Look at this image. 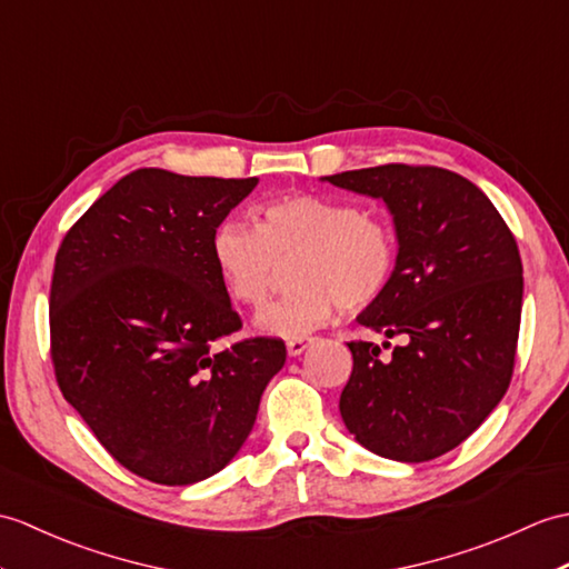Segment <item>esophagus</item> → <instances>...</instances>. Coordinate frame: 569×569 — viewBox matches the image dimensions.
I'll return each instance as SVG.
<instances>
[{
  "label": "esophagus",
  "mask_w": 569,
  "mask_h": 569,
  "mask_svg": "<svg viewBox=\"0 0 569 569\" xmlns=\"http://www.w3.org/2000/svg\"><path fill=\"white\" fill-rule=\"evenodd\" d=\"M310 341L312 339H306V337H298V339H288V353L290 356H300L302 351H306L308 349V345H310Z\"/></svg>",
  "instance_id": "esophagus-1"
}]
</instances>
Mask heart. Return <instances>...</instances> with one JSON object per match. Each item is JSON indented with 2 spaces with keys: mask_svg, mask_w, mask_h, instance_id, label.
<instances>
[{
  "mask_svg": "<svg viewBox=\"0 0 569 569\" xmlns=\"http://www.w3.org/2000/svg\"><path fill=\"white\" fill-rule=\"evenodd\" d=\"M257 224L224 220L213 234V259L230 296L261 308L286 267L296 288L261 312L271 335L298 339L335 317L371 308L398 269V234L376 210L337 196L296 193L261 203Z\"/></svg>",
  "mask_w": 569,
  "mask_h": 569,
  "instance_id": "b5f03b06",
  "label": "heart"
}]
</instances>
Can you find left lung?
Segmentation results:
<instances>
[{
	"mask_svg": "<svg viewBox=\"0 0 569 569\" xmlns=\"http://www.w3.org/2000/svg\"><path fill=\"white\" fill-rule=\"evenodd\" d=\"M325 179L382 198L400 244L392 283L359 315L400 345L351 341L341 419L368 451L425 463L463 443L509 388L523 298L517 240L456 171L380 164Z\"/></svg>",
	"mask_w": 569,
	"mask_h": 569,
	"instance_id": "left-lung-1",
	"label": "left lung"
}]
</instances>
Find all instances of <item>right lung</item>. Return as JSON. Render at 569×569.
Returning a JSON list of instances; mask_svg holds the SVG:
<instances>
[{
  "instance_id": "right-lung-1",
  "label": "right lung",
  "mask_w": 569,
  "mask_h": 569,
  "mask_svg": "<svg viewBox=\"0 0 569 569\" xmlns=\"http://www.w3.org/2000/svg\"><path fill=\"white\" fill-rule=\"evenodd\" d=\"M257 181L130 171L62 237L50 283L56 380L138 478L193 485L222 470L286 363L276 337L213 351L242 329L213 234Z\"/></svg>"
}]
</instances>
